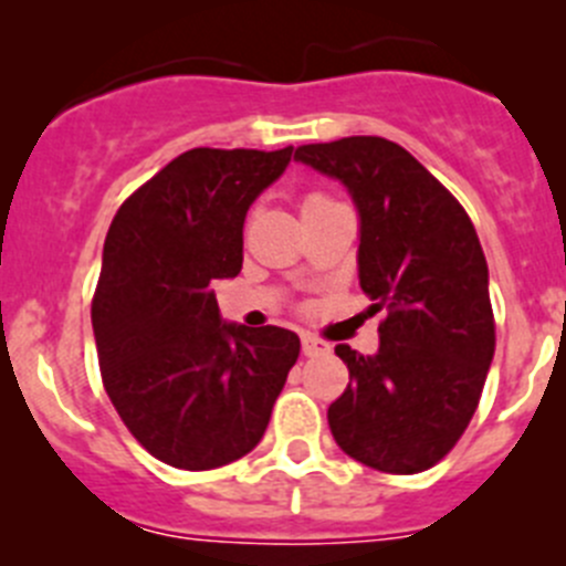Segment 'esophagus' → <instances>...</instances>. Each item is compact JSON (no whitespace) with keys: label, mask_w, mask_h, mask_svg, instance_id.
<instances>
[{"label":"esophagus","mask_w":566,"mask_h":566,"mask_svg":"<svg viewBox=\"0 0 566 566\" xmlns=\"http://www.w3.org/2000/svg\"><path fill=\"white\" fill-rule=\"evenodd\" d=\"M331 350L328 342L317 339V336L311 334H303V354L305 356H325Z\"/></svg>","instance_id":"obj_1"}]
</instances>
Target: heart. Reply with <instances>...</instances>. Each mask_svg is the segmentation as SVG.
I'll return each mask as SVG.
<instances>
[{
  "instance_id": "1",
  "label": "heart",
  "mask_w": 566,
  "mask_h": 566,
  "mask_svg": "<svg viewBox=\"0 0 566 566\" xmlns=\"http://www.w3.org/2000/svg\"><path fill=\"white\" fill-rule=\"evenodd\" d=\"M311 199H323V196H319V193H311L308 199H305V201H311Z\"/></svg>"
}]
</instances>
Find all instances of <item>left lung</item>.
<instances>
[{
    "label": "left lung",
    "instance_id": "8db88e82",
    "mask_svg": "<svg viewBox=\"0 0 566 566\" xmlns=\"http://www.w3.org/2000/svg\"><path fill=\"white\" fill-rule=\"evenodd\" d=\"M294 159L354 199L359 286L373 311H387L376 354L336 345L350 381L328 407L331 434L376 471H427L465 432L494 359L489 263L474 224L385 137L303 145Z\"/></svg>",
    "mask_w": 566,
    "mask_h": 566
}]
</instances>
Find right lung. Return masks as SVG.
Listing matches in <instances>:
<instances>
[{
  "instance_id": "obj_1",
  "label": "right lung",
  "mask_w": 566,
  "mask_h": 566,
  "mask_svg": "<svg viewBox=\"0 0 566 566\" xmlns=\"http://www.w3.org/2000/svg\"><path fill=\"white\" fill-rule=\"evenodd\" d=\"M292 151L179 154L108 227L92 300L103 387L128 432L174 469L252 452L300 356L294 331L224 323L212 292L241 272L247 210Z\"/></svg>"
}]
</instances>
